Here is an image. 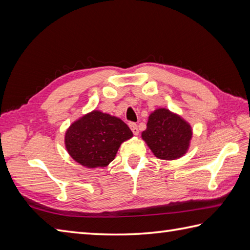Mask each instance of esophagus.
<instances>
[{"label":"esophagus","instance_id":"esophagus-1","mask_svg":"<svg viewBox=\"0 0 250 250\" xmlns=\"http://www.w3.org/2000/svg\"><path fill=\"white\" fill-rule=\"evenodd\" d=\"M129 126H130V129L132 130V132H133V134H135V135L139 134L140 131H139V128H137L136 124H134V122H130Z\"/></svg>","mask_w":250,"mask_h":250}]
</instances>
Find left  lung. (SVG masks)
Masks as SVG:
<instances>
[{
  "label": "left lung",
  "mask_w": 250,
  "mask_h": 250,
  "mask_svg": "<svg viewBox=\"0 0 250 250\" xmlns=\"http://www.w3.org/2000/svg\"><path fill=\"white\" fill-rule=\"evenodd\" d=\"M142 139L158 159L176 160L187 153L192 139V128L183 117L160 107L148 117Z\"/></svg>",
  "instance_id": "obj_1"
}]
</instances>
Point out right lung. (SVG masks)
<instances>
[{
    "label": "right lung",
    "instance_id": "obj_1",
    "mask_svg": "<svg viewBox=\"0 0 250 250\" xmlns=\"http://www.w3.org/2000/svg\"><path fill=\"white\" fill-rule=\"evenodd\" d=\"M133 133L118 117L94 109L75 120L64 136L74 160L88 168L105 167L114 160L122 143Z\"/></svg>",
    "mask_w": 250,
    "mask_h": 250
}]
</instances>
